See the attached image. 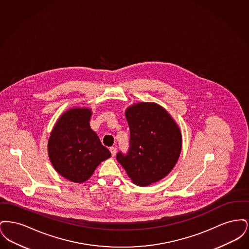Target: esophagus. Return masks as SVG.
Returning <instances> with one entry per match:
<instances>
[{"label": "esophagus", "instance_id": "obj_1", "mask_svg": "<svg viewBox=\"0 0 249 249\" xmlns=\"http://www.w3.org/2000/svg\"><path fill=\"white\" fill-rule=\"evenodd\" d=\"M110 151H111L112 157H115L116 154H117V148H116L115 146H112V147H110Z\"/></svg>", "mask_w": 249, "mask_h": 249}]
</instances>
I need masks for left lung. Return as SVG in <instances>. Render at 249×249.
<instances>
[{
	"label": "left lung",
	"mask_w": 249,
	"mask_h": 249,
	"mask_svg": "<svg viewBox=\"0 0 249 249\" xmlns=\"http://www.w3.org/2000/svg\"><path fill=\"white\" fill-rule=\"evenodd\" d=\"M130 127V149L117 154L133 184L145 187L165 178L177 164L182 148L178 123L162 107L138 103L125 111Z\"/></svg>",
	"instance_id": "8db88e82"
}]
</instances>
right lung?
<instances>
[{
	"mask_svg": "<svg viewBox=\"0 0 249 249\" xmlns=\"http://www.w3.org/2000/svg\"><path fill=\"white\" fill-rule=\"evenodd\" d=\"M91 115V109L86 107L65 111L48 139V157L54 169L74 183L87 181L98 165L111 157L90 128Z\"/></svg>",
	"mask_w": 249,
	"mask_h": 249,
	"instance_id": "right-lung-1",
	"label": "right lung"
}]
</instances>
